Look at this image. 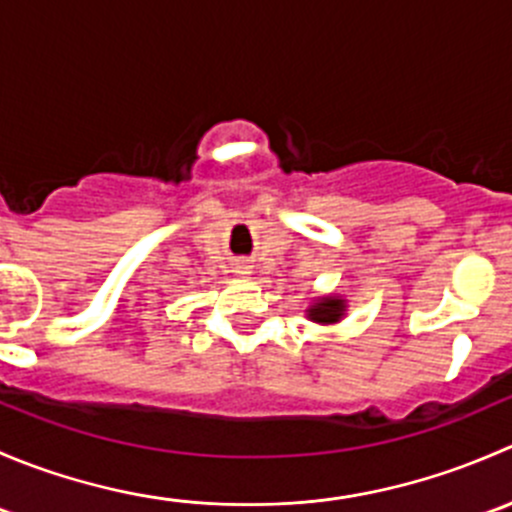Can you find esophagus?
<instances>
[{
  "label": "esophagus",
  "mask_w": 512,
  "mask_h": 512,
  "mask_svg": "<svg viewBox=\"0 0 512 512\" xmlns=\"http://www.w3.org/2000/svg\"><path fill=\"white\" fill-rule=\"evenodd\" d=\"M237 275H250V267L240 265V267H237Z\"/></svg>",
  "instance_id": "1"
}]
</instances>
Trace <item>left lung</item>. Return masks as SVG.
I'll return each instance as SVG.
<instances>
[{
  "instance_id": "left-lung-1",
  "label": "left lung",
  "mask_w": 512,
  "mask_h": 512,
  "mask_svg": "<svg viewBox=\"0 0 512 512\" xmlns=\"http://www.w3.org/2000/svg\"><path fill=\"white\" fill-rule=\"evenodd\" d=\"M347 302L339 297H319L314 299L312 307L307 309V317L317 324H334L344 317Z\"/></svg>"
}]
</instances>
